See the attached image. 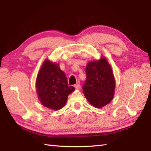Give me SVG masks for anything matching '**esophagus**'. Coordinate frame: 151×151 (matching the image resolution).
<instances>
[{
  "instance_id": "1",
  "label": "esophagus",
  "mask_w": 151,
  "mask_h": 151,
  "mask_svg": "<svg viewBox=\"0 0 151 151\" xmlns=\"http://www.w3.org/2000/svg\"><path fill=\"white\" fill-rule=\"evenodd\" d=\"M80 86H81V84H80V83H79V82H78L77 83L75 84V87L76 88H80Z\"/></svg>"
}]
</instances>
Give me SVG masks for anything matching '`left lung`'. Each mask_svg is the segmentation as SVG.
Instances as JSON below:
<instances>
[{
	"mask_svg": "<svg viewBox=\"0 0 151 151\" xmlns=\"http://www.w3.org/2000/svg\"><path fill=\"white\" fill-rule=\"evenodd\" d=\"M86 79L83 86L87 101L96 108L109 104L113 99L115 80L111 66L104 57L89 62L86 67Z\"/></svg>",
	"mask_w": 151,
	"mask_h": 151,
	"instance_id": "1",
	"label": "left lung"
}]
</instances>
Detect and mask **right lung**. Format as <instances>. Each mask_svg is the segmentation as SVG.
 Segmentation results:
<instances>
[{"mask_svg": "<svg viewBox=\"0 0 151 151\" xmlns=\"http://www.w3.org/2000/svg\"><path fill=\"white\" fill-rule=\"evenodd\" d=\"M36 86L42 105L55 111L65 105L68 96L75 90L68 86L65 73L58 65L47 59L38 73Z\"/></svg>", "mask_w": 151, "mask_h": 151, "instance_id": "right-lung-1", "label": "right lung"}]
</instances>
